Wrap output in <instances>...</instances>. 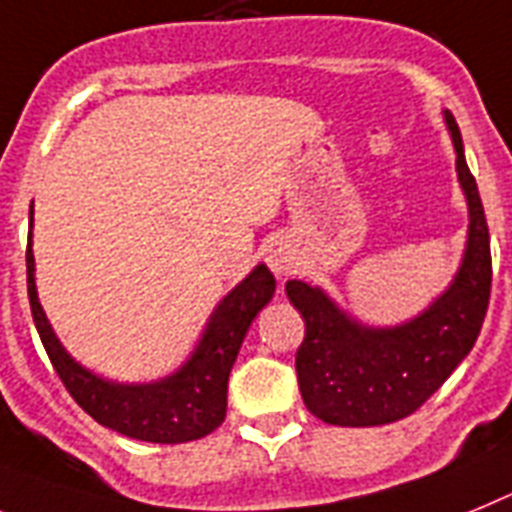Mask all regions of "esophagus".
I'll return each mask as SVG.
<instances>
[{
  "instance_id": "34e87169",
  "label": "esophagus",
  "mask_w": 512,
  "mask_h": 512,
  "mask_svg": "<svg viewBox=\"0 0 512 512\" xmlns=\"http://www.w3.org/2000/svg\"><path fill=\"white\" fill-rule=\"evenodd\" d=\"M265 263H268V268L273 270V276L276 278L289 276L296 265L294 247H291L286 239H273V242L268 244V249H265Z\"/></svg>"
}]
</instances>
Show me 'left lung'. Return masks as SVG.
Returning <instances> with one entry per match:
<instances>
[{
    "label": "left lung",
    "mask_w": 512,
    "mask_h": 512,
    "mask_svg": "<svg viewBox=\"0 0 512 512\" xmlns=\"http://www.w3.org/2000/svg\"><path fill=\"white\" fill-rule=\"evenodd\" d=\"M453 137L455 171L468 205V234L453 281L424 312L398 325H364L307 281L286 294L304 317L296 377L304 406L336 427H380L414 414L474 349L492 286L489 229L476 179L463 156L453 114L442 111Z\"/></svg>",
    "instance_id": "1"
}]
</instances>
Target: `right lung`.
<instances>
[{
    "instance_id": "obj_1",
    "label": "right lung",
    "mask_w": 512,
    "mask_h": 512,
    "mask_svg": "<svg viewBox=\"0 0 512 512\" xmlns=\"http://www.w3.org/2000/svg\"><path fill=\"white\" fill-rule=\"evenodd\" d=\"M28 296L30 312L36 322L38 336L44 343L59 380L77 406L103 427L119 435L143 442H176L200 440L221 427L226 416V390H229L231 367L242 349L249 325L260 315V309L276 294V278L263 263L255 265L244 281H239L229 294L216 304L213 315L205 322V330L187 362L171 375L153 382H117L96 375L83 367L51 328L36 291V257H33V205H30L28 234Z\"/></svg>"
}]
</instances>
